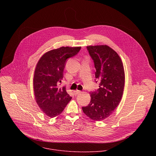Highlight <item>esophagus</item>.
<instances>
[{
  "label": "esophagus",
  "instance_id": "obj_1",
  "mask_svg": "<svg viewBox=\"0 0 156 156\" xmlns=\"http://www.w3.org/2000/svg\"><path fill=\"white\" fill-rule=\"evenodd\" d=\"M74 93L75 95H78V94H80V93H81V91H79V90H76V91H74Z\"/></svg>",
  "mask_w": 156,
  "mask_h": 156
}]
</instances>
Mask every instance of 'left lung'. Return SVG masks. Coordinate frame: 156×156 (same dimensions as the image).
<instances>
[{"instance_id":"8db88e82","label":"left lung","mask_w":156,"mask_h":156,"mask_svg":"<svg viewBox=\"0 0 156 156\" xmlns=\"http://www.w3.org/2000/svg\"><path fill=\"white\" fill-rule=\"evenodd\" d=\"M87 49L94 60L95 76L100 83L98 92L90 93L91 101L82 110L91 119L101 121L112 114L121 101L125 85L123 65L118 54L108 46H89Z\"/></svg>"}]
</instances>
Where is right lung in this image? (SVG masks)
I'll list each match as a JSON object with an SVG mask.
<instances>
[{"mask_svg": "<svg viewBox=\"0 0 156 156\" xmlns=\"http://www.w3.org/2000/svg\"><path fill=\"white\" fill-rule=\"evenodd\" d=\"M81 47H61L44 53L34 72L33 89L36 101L42 112L51 118L60 115L72 97L66 87L58 83L63 77L66 60L80 51Z\"/></svg>", "mask_w": 156, "mask_h": 156, "instance_id": "add662e5", "label": "right lung"}]
</instances>
